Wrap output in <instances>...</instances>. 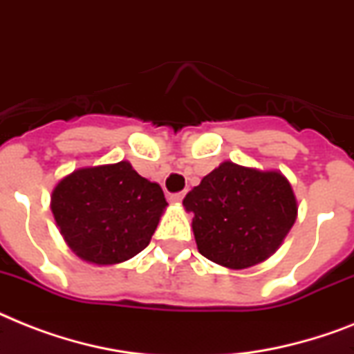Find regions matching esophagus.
<instances>
[{
	"label": "esophagus",
	"instance_id": "esophagus-1",
	"mask_svg": "<svg viewBox=\"0 0 354 354\" xmlns=\"http://www.w3.org/2000/svg\"><path fill=\"white\" fill-rule=\"evenodd\" d=\"M183 196H185L183 192H176V194H171V196H169V200H171V203H176V205H180L183 200Z\"/></svg>",
	"mask_w": 354,
	"mask_h": 354
}]
</instances>
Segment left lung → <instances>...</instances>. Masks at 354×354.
I'll return each instance as SVG.
<instances>
[{
  "instance_id": "obj_1",
  "label": "left lung",
  "mask_w": 354,
  "mask_h": 354,
  "mask_svg": "<svg viewBox=\"0 0 354 354\" xmlns=\"http://www.w3.org/2000/svg\"><path fill=\"white\" fill-rule=\"evenodd\" d=\"M183 207L200 254L232 271L271 258L298 216L297 196L280 171L229 160L203 176Z\"/></svg>"
}]
</instances>
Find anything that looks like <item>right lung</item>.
<instances>
[{
    "mask_svg": "<svg viewBox=\"0 0 354 354\" xmlns=\"http://www.w3.org/2000/svg\"><path fill=\"white\" fill-rule=\"evenodd\" d=\"M167 205L162 187L140 176L127 160L76 169L50 194L65 243L94 266H116L142 252Z\"/></svg>",
    "mask_w": 354,
    "mask_h": 354,
    "instance_id": "right-lung-1",
    "label": "right lung"
}]
</instances>
